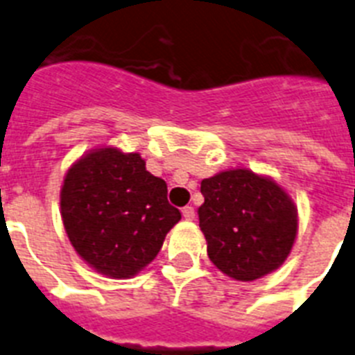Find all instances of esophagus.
<instances>
[{
  "label": "esophagus",
  "mask_w": 355,
  "mask_h": 355,
  "mask_svg": "<svg viewBox=\"0 0 355 355\" xmlns=\"http://www.w3.org/2000/svg\"><path fill=\"white\" fill-rule=\"evenodd\" d=\"M182 214H184V218H186L187 221H193V220H195V216H196L195 207H191V205H187V207L182 209Z\"/></svg>",
  "instance_id": "obj_1"
}]
</instances>
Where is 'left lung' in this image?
I'll list each match as a JSON object with an SVG mask.
<instances>
[{
    "label": "left lung",
    "instance_id": "left-lung-1",
    "mask_svg": "<svg viewBox=\"0 0 355 355\" xmlns=\"http://www.w3.org/2000/svg\"><path fill=\"white\" fill-rule=\"evenodd\" d=\"M200 229L214 266L236 280L261 279L284 263L297 237L295 203L271 178L229 169L202 180Z\"/></svg>",
    "mask_w": 355,
    "mask_h": 355
}]
</instances>
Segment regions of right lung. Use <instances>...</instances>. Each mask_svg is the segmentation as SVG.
<instances>
[{"label": "right lung", "mask_w": 355, "mask_h": 355, "mask_svg": "<svg viewBox=\"0 0 355 355\" xmlns=\"http://www.w3.org/2000/svg\"><path fill=\"white\" fill-rule=\"evenodd\" d=\"M60 209L76 254L103 275L128 279L157 257L180 220L168 186L146 171L139 153L98 148L64 178Z\"/></svg>", "instance_id": "obj_1"}]
</instances>
